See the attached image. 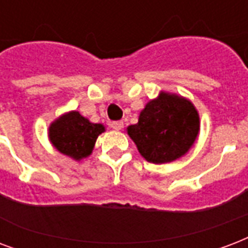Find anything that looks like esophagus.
Returning <instances> with one entry per match:
<instances>
[{"mask_svg":"<svg viewBox=\"0 0 248 248\" xmlns=\"http://www.w3.org/2000/svg\"><path fill=\"white\" fill-rule=\"evenodd\" d=\"M110 127L113 130H117V131H120L124 128V122L122 121H114V122H111L110 124Z\"/></svg>","mask_w":248,"mask_h":248,"instance_id":"esophagus-1","label":"esophagus"}]
</instances>
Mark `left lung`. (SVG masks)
Wrapping results in <instances>:
<instances>
[{"instance_id":"1","label":"left lung","mask_w":248,"mask_h":248,"mask_svg":"<svg viewBox=\"0 0 248 248\" xmlns=\"http://www.w3.org/2000/svg\"><path fill=\"white\" fill-rule=\"evenodd\" d=\"M200 131L195 105L181 94L161 91L149 100L138 124L127 127L128 137L148 162L166 164L190 151Z\"/></svg>"}]
</instances>
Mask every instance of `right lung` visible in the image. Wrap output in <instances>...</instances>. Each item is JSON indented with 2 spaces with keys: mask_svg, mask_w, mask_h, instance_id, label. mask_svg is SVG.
Returning <instances> with one entry per match:
<instances>
[{
  "mask_svg": "<svg viewBox=\"0 0 248 248\" xmlns=\"http://www.w3.org/2000/svg\"><path fill=\"white\" fill-rule=\"evenodd\" d=\"M104 131L103 124H93L79 111L70 110L49 124L48 137L60 154L80 161L92 154L96 139Z\"/></svg>",
  "mask_w": 248,
  "mask_h": 248,
  "instance_id": "right-lung-1",
  "label": "right lung"
}]
</instances>
